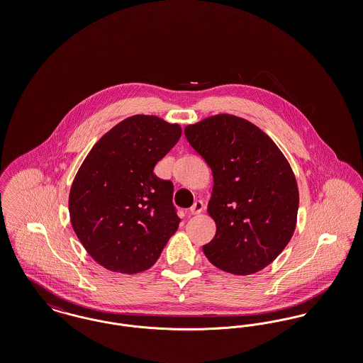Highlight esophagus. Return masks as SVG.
Listing matches in <instances>:
<instances>
[{"label":"esophagus","instance_id":"34e87169","mask_svg":"<svg viewBox=\"0 0 363 363\" xmlns=\"http://www.w3.org/2000/svg\"><path fill=\"white\" fill-rule=\"evenodd\" d=\"M204 211V204L201 201H196L191 207H190V213L191 215H199Z\"/></svg>","mask_w":363,"mask_h":363}]
</instances>
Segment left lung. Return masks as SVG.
<instances>
[{"label": "left lung", "mask_w": 363, "mask_h": 363, "mask_svg": "<svg viewBox=\"0 0 363 363\" xmlns=\"http://www.w3.org/2000/svg\"><path fill=\"white\" fill-rule=\"evenodd\" d=\"M185 136L213 177L207 211L216 234L204 255L223 272H259L283 252L296 225L299 191L287 157L259 126L231 114L188 125Z\"/></svg>", "instance_id": "8db88e82"}]
</instances>
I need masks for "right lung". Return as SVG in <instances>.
<instances>
[{
	"instance_id": "1",
	"label": "right lung",
	"mask_w": 363,
	"mask_h": 363,
	"mask_svg": "<svg viewBox=\"0 0 363 363\" xmlns=\"http://www.w3.org/2000/svg\"><path fill=\"white\" fill-rule=\"evenodd\" d=\"M182 129L138 114L96 141L74 175L69 216L86 253L106 269L133 275L160 257L181 219L173 184L154 174Z\"/></svg>"
}]
</instances>
